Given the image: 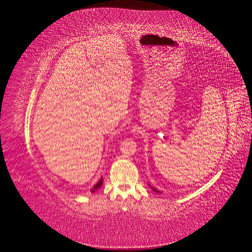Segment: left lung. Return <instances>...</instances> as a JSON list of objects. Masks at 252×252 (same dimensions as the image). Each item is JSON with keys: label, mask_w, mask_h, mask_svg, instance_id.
Returning a JSON list of instances; mask_svg holds the SVG:
<instances>
[{"label": "left lung", "mask_w": 252, "mask_h": 252, "mask_svg": "<svg viewBox=\"0 0 252 252\" xmlns=\"http://www.w3.org/2000/svg\"><path fill=\"white\" fill-rule=\"evenodd\" d=\"M149 187L152 189V190H154V191L155 192H158V193H161V191H159V190H158V189H156V188H154V187H151L150 185H149Z\"/></svg>", "instance_id": "obj_1"}]
</instances>
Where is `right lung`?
I'll use <instances>...</instances> for the list:
<instances>
[{
    "label": "right lung",
    "instance_id": "obj_1",
    "mask_svg": "<svg viewBox=\"0 0 252 252\" xmlns=\"http://www.w3.org/2000/svg\"><path fill=\"white\" fill-rule=\"evenodd\" d=\"M102 185H103V179H101L100 181H98V182L96 183V184H95V185H94V186L93 188H91V190H90V191L94 193V192L95 191V190H97L98 188H101V186H102Z\"/></svg>",
    "mask_w": 252,
    "mask_h": 252
}]
</instances>
